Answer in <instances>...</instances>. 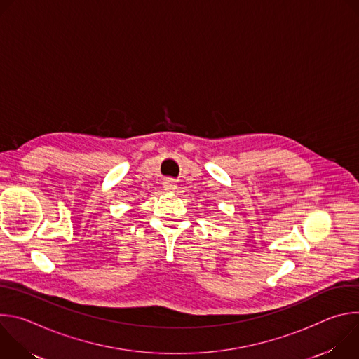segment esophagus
I'll return each instance as SVG.
<instances>
[{
    "label": "esophagus",
    "instance_id": "1",
    "mask_svg": "<svg viewBox=\"0 0 359 359\" xmlns=\"http://www.w3.org/2000/svg\"><path fill=\"white\" fill-rule=\"evenodd\" d=\"M163 189H165L166 191H173V190H176V183H175V180H173V179H166V180L163 182Z\"/></svg>",
    "mask_w": 359,
    "mask_h": 359
}]
</instances>
